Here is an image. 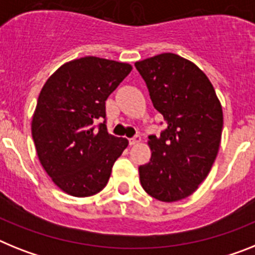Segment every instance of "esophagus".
<instances>
[{"mask_svg":"<svg viewBox=\"0 0 255 255\" xmlns=\"http://www.w3.org/2000/svg\"><path fill=\"white\" fill-rule=\"evenodd\" d=\"M140 140H142V136H140V135H135V136H134V138L130 139L129 144L130 145H135V144H138V143L140 142Z\"/></svg>","mask_w":255,"mask_h":255,"instance_id":"esophagus-1","label":"esophagus"}]
</instances>
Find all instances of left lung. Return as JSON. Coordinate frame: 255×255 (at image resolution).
I'll return each instance as SVG.
<instances>
[{"mask_svg": "<svg viewBox=\"0 0 255 255\" xmlns=\"http://www.w3.org/2000/svg\"><path fill=\"white\" fill-rule=\"evenodd\" d=\"M166 128L151 135L148 164L139 166L143 190L174 202L192 195L208 177L221 145L223 112L212 82L190 60L164 53L135 63Z\"/></svg>", "mask_w": 255, "mask_h": 255, "instance_id": "8db88e82", "label": "left lung"}]
</instances>
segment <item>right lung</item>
<instances>
[{"label": "right lung", "mask_w": 255, "mask_h": 255, "mask_svg": "<svg viewBox=\"0 0 255 255\" xmlns=\"http://www.w3.org/2000/svg\"><path fill=\"white\" fill-rule=\"evenodd\" d=\"M131 69L128 63L85 56L63 64L43 85L32 138L41 165L65 193L88 197L101 192L129 144L107 131L106 101Z\"/></svg>", "instance_id": "1"}]
</instances>
